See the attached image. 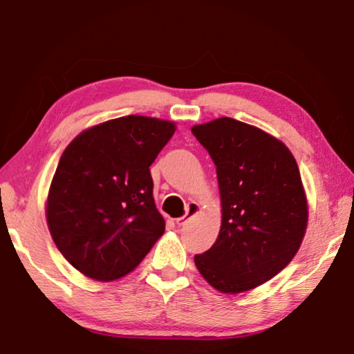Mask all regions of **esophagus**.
I'll use <instances>...</instances> for the list:
<instances>
[{
	"instance_id": "esophagus-1",
	"label": "esophagus",
	"mask_w": 354,
	"mask_h": 354,
	"mask_svg": "<svg viewBox=\"0 0 354 354\" xmlns=\"http://www.w3.org/2000/svg\"><path fill=\"white\" fill-rule=\"evenodd\" d=\"M198 212H200V206L196 205V203H189L187 209H185V214L183 215V217L176 218V225L178 226H184L192 217H194V215H196Z\"/></svg>"
}]
</instances>
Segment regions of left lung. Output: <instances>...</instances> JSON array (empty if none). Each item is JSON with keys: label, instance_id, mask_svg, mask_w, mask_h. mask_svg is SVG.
I'll return each instance as SVG.
<instances>
[{"label": "left lung", "instance_id": "8db88e82", "mask_svg": "<svg viewBox=\"0 0 354 354\" xmlns=\"http://www.w3.org/2000/svg\"><path fill=\"white\" fill-rule=\"evenodd\" d=\"M217 167L221 227L195 266L223 293L254 289L278 274L301 245L308 203L301 176L283 142L223 117L192 128Z\"/></svg>", "mask_w": 354, "mask_h": 354}]
</instances>
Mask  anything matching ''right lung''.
Here are the masks:
<instances>
[{"instance_id": "right-lung-1", "label": "right lung", "mask_w": 354, "mask_h": 354, "mask_svg": "<svg viewBox=\"0 0 354 354\" xmlns=\"http://www.w3.org/2000/svg\"><path fill=\"white\" fill-rule=\"evenodd\" d=\"M173 133L175 123L127 115L84 131L65 148L46 221L76 270L97 281L122 278L164 234L149 165Z\"/></svg>"}]
</instances>
